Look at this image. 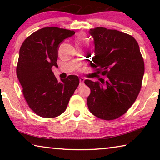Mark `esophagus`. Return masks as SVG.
<instances>
[{
    "label": "esophagus",
    "instance_id": "1",
    "mask_svg": "<svg viewBox=\"0 0 160 160\" xmlns=\"http://www.w3.org/2000/svg\"><path fill=\"white\" fill-rule=\"evenodd\" d=\"M84 81H85V78H80V85H82L84 84Z\"/></svg>",
    "mask_w": 160,
    "mask_h": 160
}]
</instances>
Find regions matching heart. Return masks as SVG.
Wrapping results in <instances>:
<instances>
[{
	"instance_id": "obj_1",
	"label": "heart",
	"mask_w": 160,
	"mask_h": 160,
	"mask_svg": "<svg viewBox=\"0 0 160 160\" xmlns=\"http://www.w3.org/2000/svg\"><path fill=\"white\" fill-rule=\"evenodd\" d=\"M76 41L78 44H80V43H85L87 42V38L85 35L84 34H79L76 37Z\"/></svg>"
}]
</instances>
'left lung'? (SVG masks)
<instances>
[{
    "instance_id": "8db88e82",
    "label": "left lung",
    "mask_w": 160,
    "mask_h": 160,
    "mask_svg": "<svg viewBox=\"0 0 160 160\" xmlns=\"http://www.w3.org/2000/svg\"><path fill=\"white\" fill-rule=\"evenodd\" d=\"M94 40V56L90 66L107 80H85L91 92L87 103L94 116L112 121L123 116L141 90L145 63L133 37L102 27L90 29Z\"/></svg>"
}]
</instances>
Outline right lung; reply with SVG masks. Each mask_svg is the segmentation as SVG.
I'll return each mask as SVG.
<instances>
[{
  "instance_id": "add662e5",
  "label": "right lung",
  "mask_w": 160,
  "mask_h": 160,
  "mask_svg": "<svg viewBox=\"0 0 160 160\" xmlns=\"http://www.w3.org/2000/svg\"><path fill=\"white\" fill-rule=\"evenodd\" d=\"M75 32L48 27L34 32L22 44L16 73L29 107L38 116L51 118L66 111L70 97L79 85L77 75L58 81L52 66L58 67V48Z\"/></svg>"
}]
</instances>
